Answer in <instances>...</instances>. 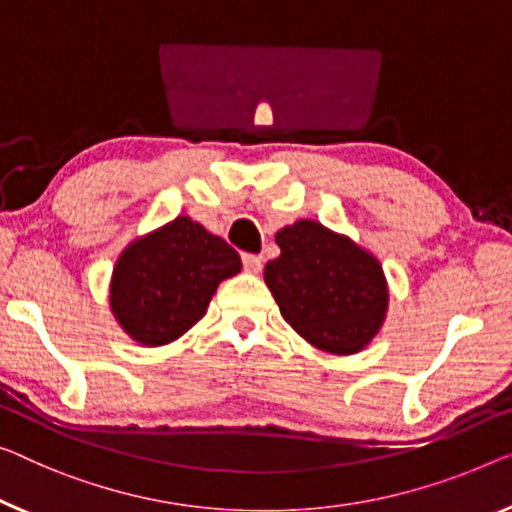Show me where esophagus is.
Here are the masks:
<instances>
[{
  "instance_id": "esophagus-1",
  "label": "esophagus",
  "mask_w": 512,
  "mask_h": 512,
  "mask_svg": "<svg viewBox=\"0 0 512 512\" xmlns=\"http://www.w3.org/2000/svg\"><path fill=\"white\" fill-rule=\"evenodd\" d=\"M243 266H246V271H250V273H259V271H262V266H264V257L246 253V255H243Z\"/></svg>"
}]
</instances>
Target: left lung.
Wrapping results in <instances>:
<instances>
[{"label":"left lung","mask_w":512,"mask_h":512,"mask_svg":"<svg viewBox=\"0 0 512 512\" xmlns=\"http://www.w3.org/2000/svg\"><path fill=\"white\" fill-rule=\"evenodd\" d=\"M276 243L280 257L264 266V282L285 322L322 352L368 347L388 310L379 259L317 220L282 227Z\"/></svg>","instance_id":"obj_1"}]
</instances>
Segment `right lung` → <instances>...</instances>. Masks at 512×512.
<instances>
[{
	"label": "right lung",
	"mask_w": 512,
	"mask_h": 512,
	"mask_svg": "<svg viewBox=\"0 0 512 512\" xmlns=\"http://www.w3.org/2000/svg\"><path fill=\"white\" fill-rule=\"evenodd\" d=\"M241 271V257L188 216L137 236L110 278V310L142 347L174 342L207 315L218 285Z\"/></svg>",
	"instance_id": "1"
}]
</instances>
